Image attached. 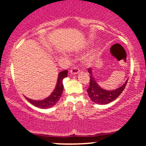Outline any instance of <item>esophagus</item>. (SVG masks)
Segmentation results:
<instances>
[{"label":"esophagus","instance_id":"esophagus-1","mask_svg":"<svg viewBox=\"0 0 146 146\" xmlns=\"http://www.w3.org/2000/svg\"><path fill=\"white\" fill-rule=\"evenodd\" d=\"M79 72H80V69H79L78 68L75 67V66L71 68V74H72V75L78 74Z\"/></svg>","mask_w":146,"mask_h":146}]
</instances>
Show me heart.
<instances>
[{
	"label": "heart",
	"instance_id": "heart-1",
	"mask_svg": "<svg viewBox=\"0 0 146 146\" xmlns=\"http://www.w3.org/2000/svg\"><path fill=\"white\" fill-rule=\"evenodd\" d=\"M98 56V50H95V51H92L91 53L88 54L84 58V62L86 64H90L94 60L96 57Z\"/></svg>",
	"mask_w": 146,
	"mask_h": 146
}]
</instances>
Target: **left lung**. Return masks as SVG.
Here are the masks:
<instances>
[{
    "instance_id": "left-lung-1",
    "label": "left lung",
    "mask_w": 146,
    "mask_h": 146,
    "mask_svg": "<svg viewBox=\"0 0 146 146\" xmlns=\"http://www.w3.org/2000/svg\"><path fill=\"white\" fill-rule=\"evenodd\" d=\"M88 72L90 74V85L87 89L88 96L92 102L98 104L104 105L112 102L121 95L124 90L128 79H127L122 86L115 90H106L99 86L96 79L93 77V69L89 68Z\"/></svg>"
}]
</instances>
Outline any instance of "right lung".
<instances>
[{
  "mask_svg": "<svg viewBox=\"0 0 146 146\" xmlns=\"http://www.w3.org/2000/svg\"><path fill=\"white\" fill-rule=\"evenodd\" d=\"M68 76V71L65 70L60 73H58V80H57L56 86L55 87V89L52 92V93L49 96L47 97L46 98L42 100H33L31 99L26 98L27 100H28L31 104H33L35 106L38 107L40 108H44V109H46V108H49L53 106L56 105V104L59 101L60 97H61L62 92L64 90V86L62 81L63 79L66 78Z\"/></svg>",
  "mask_w": 146,
  "mask_h": 146,
  "instance_id": "1",
  "label": "right lung"
}]
</instances>
